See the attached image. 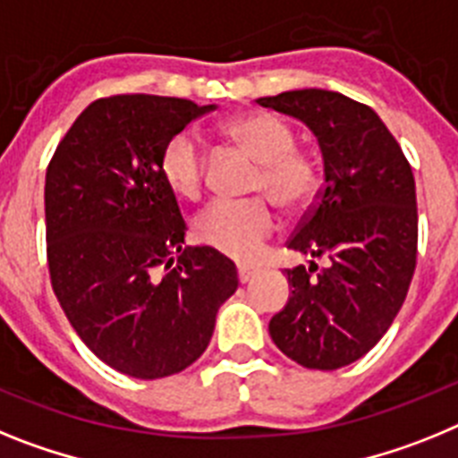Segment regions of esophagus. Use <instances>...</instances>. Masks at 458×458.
I'll use <instances>...</instances> for the list:
<instances>
[{"label":"esophagus","instance_id":"1","mask_svg":"<svg viewBox=\"0 0 458 458\" xmlns=\"http://www.w3.org/2000/svg\"><path fill=\"white\" fill-rule=\"evenodd\" d=\"M237 274H240V284H249V281L256 276V269L246 267V265H240V267H237Z\"/></svg>","mask_w":458,"mask_h":458}]
</instances>
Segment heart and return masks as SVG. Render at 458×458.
<instances>
[{"mask_svg":"<svg viewBox=\"0 0 458 458\" xmlns=\"http://www.w3.org/2000/svg\"><path fill=\"white\" fill-rule=\"evenodd\" d=\"M228 135L260 163L253 191L265 193L285 209L311 200L318 189L313 158L295 147V131L285 119L269 113L234 117ZM161 174L182 198H196L205 180V157L193 131L174 133L161 152ZM276 230V214L265 200H214L193 221V233L205 246L234 260H253Z\"/></svg>","mask_w":458,"mask_h":458,"instance_id":"obj_1","label":"heart"}]
</instances>
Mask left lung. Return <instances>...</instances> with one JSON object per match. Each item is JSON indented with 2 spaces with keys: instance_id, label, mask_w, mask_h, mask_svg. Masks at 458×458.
<instances>
[{
  "instance_id": "obj_1",
  "label": "left lung",
  "mask_w": 458,
  "mask_h": 458,
  "mask_svg": "<svg viewBox=\"0 0 458 458\" xmlns=\"http://www.w3.org/2000/svg\"><path fill=\"white\" fill-rule=\"evenodd\" d=\"M258 103L316 135L323 189L288 249L329 258L325 269L309 260V269L285 272L293 295L269 320V334L301 367H348L383 339L411 288L415 177L383 119L339 91L293 89Z\"/></svg>"
}]
</instances>
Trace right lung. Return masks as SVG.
Masks as SVG:
<instances>
[{
	"mask_svg": "<svg viewBox=\"0 0 458 458\" xmlns=\"http://www.w3.org/2000/svg\"><path fill=\"white\" fill-rule=\"evenodd\" d=\"M218 106L152 94L98 98L46 173L47 267L69 323L114 371H184L209 345L237 269L184 249L186 224L161 174L163 145Z\"/></svg>",
	"mask_w": 458,
	"mask_h": 458,
	"instance_id": "add662e5",
	"label": "right lung"
}]
</instances>
